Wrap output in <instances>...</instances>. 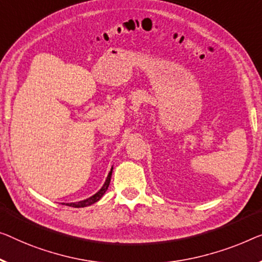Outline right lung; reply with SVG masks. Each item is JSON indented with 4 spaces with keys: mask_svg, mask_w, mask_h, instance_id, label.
<instances>
[{
    "mask_svg": "<svg viewBox=\"0 0 262 262\" xmlns=\"http://www.w3.org/2000/svg\"><path fill=\"white\" fill-rule=\"evenodd\" d=\"M112 171H113V167H112L111 171H109L108 177H107V179H106V182L103 183L102 188H101V189L99 190V192H97L96 194H94L93 196H91V198L85 199V200H82V201H79V202H70V204H66V205L69 206V207H75V208H81V207H87V206H91V205L95 204V202L99 201L100 199L103 196V194L106 193V190L108 189V187H109V183H111Z\"/></svg>",
    "mask_w": 262,
    "mask_h": 262,
    "instance_id": "right-lung-1",
    "label": "right lung"
}]
</instances>
